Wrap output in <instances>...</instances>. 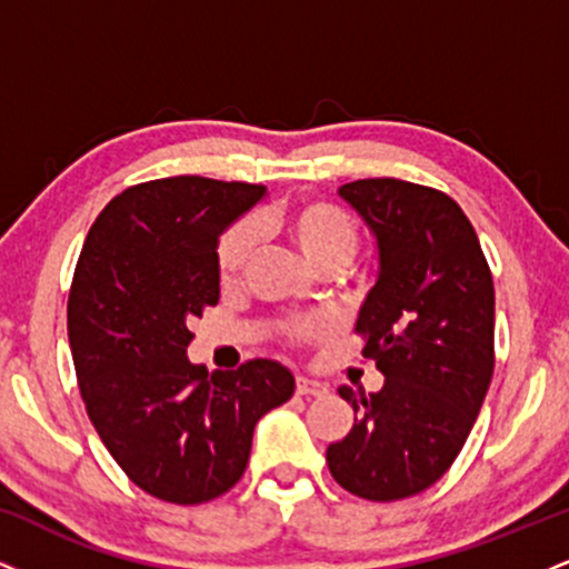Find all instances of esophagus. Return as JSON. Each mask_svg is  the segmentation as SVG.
Returning a JSON list of instances; mask_svg holds the SVG:
<instances>
[{"label": "esophagus", "mask_w": 569, "mask_h": 569, "mask_svg": "<svg viewBox=\"0 0 569 569\" xmlns=\"http://www.w3.org/2000/svg\"><path fill=\"white\" fill-rule=\"evenodd\" d=\"M297 393L299 396H326L329 385L321 380H310V377H297Z\"/></svg>", "instance_id": "esophagus-1"}]
</instances>
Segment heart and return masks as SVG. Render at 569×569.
Masks as SVG:
<instances>
[{"instance_id": "heart-1", "label": "heart", "mask_w": 569, "mask_h": 569, "mask_svg": "<svg viewBox=\"0 0 569 569\" xmlns=\"http://www.w3.org/2000/svg\"><path fill=\"white\" fill-rule=\"evenodd\" d=\"M286 234L297 251L302 253L305 262L316 270L321 264H348L356 253L358 230L356 221L348 211L326 200H307L293 206L291 211L280 219ZM259 246V227L257 221L246 219L234 224L219 243V272L221 280H234L251 262L253 251ZM293 335L316 337L321 335V323L307 321L293 326Z\"/></svg>"}]
</instances>
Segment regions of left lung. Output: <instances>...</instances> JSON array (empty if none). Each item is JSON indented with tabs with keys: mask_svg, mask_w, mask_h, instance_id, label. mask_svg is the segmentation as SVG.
Instances as JSON below:
<instances>
[{
	"mask_svg": "<svg viewBox=\"0 0 569 569\" xmlns=\"http://www.w3.org/2000/svg\"><path fill=\"white\" fill-rule=\"evenodd\" d=\"M377 243V278L358 310L385 385L339 396L356 411L329 443L335 481L363 500L411 498L447 473L492 382L495 289L471 221L452 198L398 179L337 189Z\"/></svg>",
	"mask_w": 569,
	"mask_h": 569,
	"instance_id": "left-lung-1",
	"label": "left lung"
}]
</instances>
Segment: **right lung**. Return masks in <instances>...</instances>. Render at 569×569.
Listing matches in <instances>:
<instances>
[{
	"label": "right lung",
	"instance_id": "1",
	"mask_svg": "<svg viewBox=\"0 0 569 569\" xmlns=\"http://www.w3.org/2000/svg\"><path fill=\"white\" fill-rule=\"evenodd\" d=\"M264 198L202 176L130 187L98 213L77 262L69 345L84 409L130 481L176 506L238 485L257 422L293 393L270 358L211 377L187 358L189 321L219 302V238Z\"/></svg>",
	"mask_w": 569,
	"mask_h": 569
}]
</instances>
